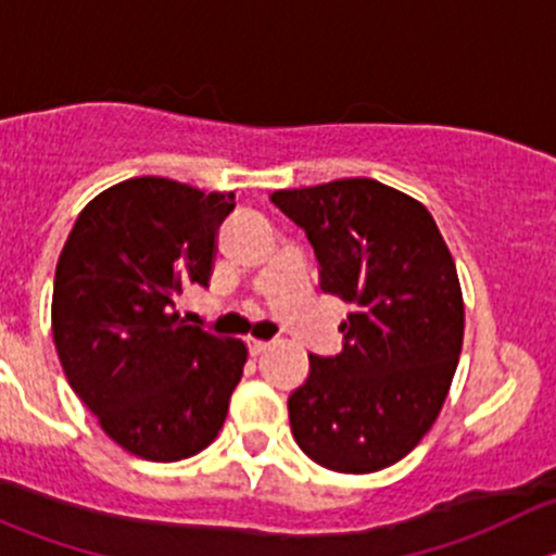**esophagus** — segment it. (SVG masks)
I'll return each mask as SVG.
<instances>
[{"label":"esophagus","instance_id":"1","mask_svg":"<svg viewBox=\"0 0 556 556\" xmlns=\"http://www.w3.org/2000/svg\"><path fill=\"white\" fill-rule=\"evenodd\" d=\"M268 341H261V339H247V350H250V355L255 357V355H261V352H266L268 350Z\"/></svg>","mask_w":556,"mask_h":556}]
</instances>
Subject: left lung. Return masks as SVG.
<instances>
[{
    "label": "left lung",
    "instance_id": "8db88e82",
    "mask_svg": "<svg viewBox=\"0 0 556 556\" xmlns=\"http://www.w3.org/2000/svg\"><path fill=\"white\" fill-rule=\"evenodd\" d=\"M309 239L323 293L352 306L339 355H309L288 397L309 459L374 473L406 457L450 392L465 309L457 268L419 201L368 177L268 195Z\"/></svg>",
    "mask_w": 556,
    "mask_h": 556
}]
</instances>
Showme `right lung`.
I'll use <instances>...</instances> for the list:
<instances>
[{"label": "right lung", "mask_w": 556, "mask_h": 556, "mask_svg": "<svg viewBox=\"0 0 556 556\" xmlns=\"http://www.w3.org/2000/svg\"><path fill=\"white\" fill-rule=\"evenodd\" d=\"M233 193L134 177L75 220L53 282V341L72 390L115 444L174 463L215 441L247 346L174 312L206 288Z\"/></svg>", "instance_id": "obj_1"}]
</instances>
